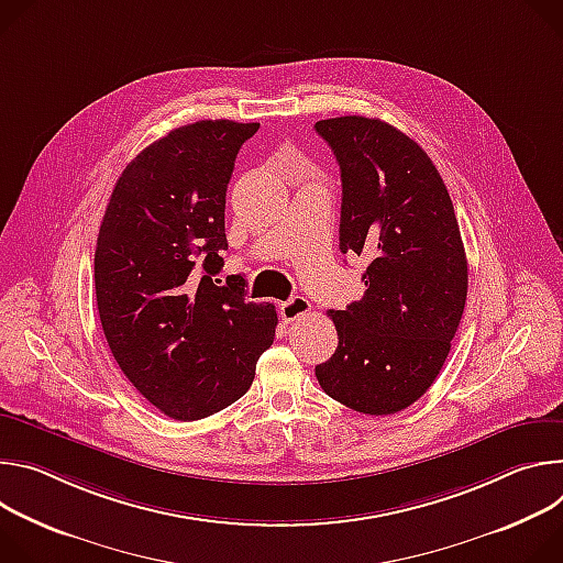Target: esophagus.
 Segmentation results:
<instances>
[{"label":"esophagus","mask_w":563,"mask_h":563,"mask_svg":"<svg viewBox=\"0 0 563 563\" xmlns=\"http://www.w3.org/2000/svg\"><path fill=\"white\" fill-rule=\"evenodd\" d=\"M308 313H310V301L301 295H295L288 301L279 303V316L284 322H295Z\"/></svg>","instance_id":"obj_1"}]
</instances>
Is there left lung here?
<instances>
[{
  "label": "left lung",
  "instance_id": "obj_1",
  "mask_svg": "<svg viewBox=\"0 0 563 563\" xmlns=\"http://www.w3.org/2000/svg\"><path fill=\"white\" fill-rule=\"evenodd\" d=\"M342 174L340 250L368 262L360 301L331 310L335 353L316 366L333 400L368 416L413 405L439 378L467 297L448 187L427 152L378 118L316 122Z\"/></svg>",
  "mask_w": 563,
  "mask_h": 563
}]
</instances>
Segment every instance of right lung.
Masks as SVG:
<instances>
[{
    "mask_svg": "<svg viewBox=\"0 0 563 563\" xmlns=\"http://www.w3.org/2000/svg\"><path fill=\"white\" fill-rule=\"evenodd\" d=\"M260 122L199 120L145 147L113 185L96 243V299L124 376L161 413L201 420L239 400L277 310L219 286L225 190Z\"/></svg>",
    "mask_w": 563,
    "mask_h": 563,
    "instance_id": "1",
    "label": "right lung"
}]
</instances>
